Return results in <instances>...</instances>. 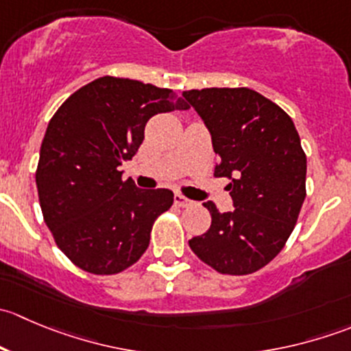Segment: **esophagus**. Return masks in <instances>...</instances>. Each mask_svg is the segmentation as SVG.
I'll use <instances>...</instances> for the list:
<instances>
[{"instance_id": "1", "label": "esophagus", "mask_w": 351, "mask_h": 351, "mask_svg": "<svg viewBox=\"0 0 351 351\" xmlns=\"http://www.w3.org/2000/svg\"><path fill=\"white\" fill-rule=\"evenodd\" d=\"M175 204L178 205V207H190V205H192L193 202L190 200V198L183 197L182 193H175Z\"/></svg>"}]
</instances>
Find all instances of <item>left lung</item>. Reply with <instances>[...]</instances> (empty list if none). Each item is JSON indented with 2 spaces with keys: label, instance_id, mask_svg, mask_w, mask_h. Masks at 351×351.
Masks as SVG:
<instances>
[{
  "label": "left lung",
  "instance_id": "obj_1",
  "mask_svg": "<svg viewBox=\"0 0 351 351\" xmlns=\"http://www.w3.org/2000/svg\"><path fill=\"white\" fill-rule=\"evenodd\" d=\"M183 98L210 132L215 176L229 180L234 205L221 212L205 202L212 224L189 244L219 274H253L280 253L306 198L300 137L284 110L250 88H205Z\"/></svg>",
  "mask_w": 351,
  "mask_h": 351
}]
</instances>
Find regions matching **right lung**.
<instances>
[{"label": "right lung", "mask_w": 351, "mask_h": 351, "mask_svg": "<svg viewBox=\"0 0 351 351\" xmlns=\"http://www.w3.org/2000/svg\"><path fill=\"white\" fill-rule=\"evenodd\" d=\"M189 110L171 90L104 76L71 95L49 122L35 182L47 228L81 270L113 275L149 246L168 189H137L119 166L130 161L156 113Z\"/></svg>", "instance_id": "add662e5"}]
</instances>
